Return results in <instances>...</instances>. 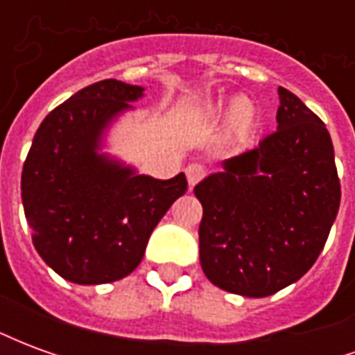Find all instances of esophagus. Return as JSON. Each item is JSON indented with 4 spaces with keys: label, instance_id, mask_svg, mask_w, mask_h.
<instances>
[{
    "label": "esophagus",
    "instance_id": "obj_1",
    "mask_svg": "<svg viewBox=\"0 0 355 355\" xmlns=\"http://www.w3.org/2000/svg\"><path fill=\"white\" fill-rule=\"evenodd\" d=\"M203 177H205V167L201 163H190L186 167V178H188V184L190 186L198 184Z\"/></svg>",
    "mask_w": 355,
    "mask_h": 355
}]
</instances>
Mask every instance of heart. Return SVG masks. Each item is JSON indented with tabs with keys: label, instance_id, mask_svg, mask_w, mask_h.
Masks as SVG:
<instances>
[{
	"label": "heart",
	"instance_id": "obj_1",
	"mask_svg": "<svg viewBox=\"0 0 355 355\" xmlns=\"http://www.w3.org/2000/svg\"><path fill=\"white\" fill-rule=\"evenodd\" d=\"M213 114L228 119L238 132H247L254 125L253 110L247 106L243 98H232L230 102L218 104L213 108Z\"/></svg>",
	"mask_w": 355,
	"mask_h": 355
}]
</instances>
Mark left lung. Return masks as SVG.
<instances>
[{"instance_id":"1","label":"left lung","mask_w":355,"mask_h":355,"mask_svg":"<svg viewBox=\"0 0 355 355\" xmlns=\"http://www.w3.org/2000/svg\"><path fill=\"white\" fill-rule=\"evenodd\" d=\"M277 94V131L193 188L203 205V274L241 297H270L298 282L323 251L340 205L327 127L297 94Z\"/></svg>"}]
</instances>
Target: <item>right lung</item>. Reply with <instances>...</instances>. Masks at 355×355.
Here are the masks:
<instances>
[{"label": "right lung", "mask_w": 355, "mask_h": 355, "mask_svg": "<svg viewBox=\"0 0 355 355\" xmlns=\"http://www.w3.org/2000/svg\"><path fill=\"white\" fill-rule=\"evenodd\" d=\"M142 96L144 87L123 81L93 83L53 110L32 140L20 180L24 215L35 251L68 282L131 274L188 188L184 173L159 180L101 152L110 125Z\"/></svg>", "instance_id": "add662e5"}]
</instances>
